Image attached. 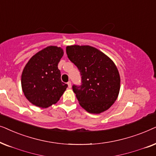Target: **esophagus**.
<instances>
[{"mask_svg":"<svg viewBox=\"0 0 156 156\" xmlns=\"http://www.w3.org/2000/svg\"><path fill=\"white\" fill-rule=\"evenodd\" d=\"M68 88H71V82L70 81H69V82H68Z\"/></svg>","mask_w":156,"mask_h":156,"instance_id":"34e87169","label":"esophagus"}]
</instances>
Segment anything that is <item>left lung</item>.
I'll return each instance as SVG.
<instances>
[{
	"instance_id": "left-lung-1",
	"label": "left lung",
	"mask_w": 156,
	"mask_h": 156,
	"mask_svg": "<svg viewBox=\"0 0 156 156\" xmlns=\"http://www.w3.org/2000/svg\"><path fill=\"white\" fill-rule=\"evenodd\" d=\"M68 58L82 76V85L73 86L79 104L87 112L100 114L118 98L120 77L114 62L102 51L90 45H68Z\"/></svg>"
}]
</instances>
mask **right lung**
<instances>
[{
  "mask_svg": "<svg viewBox=\"0 0 156 156\" xmlns=\"http://www.w3.org/2000/svg\"><path fill=\"white\" fill-rule=\"evenodd\" d=\"M61 47L50 45L38 51L25 66L21 86L29 102L46 108L55 104L67 88L61 80L58 64L63 55Z\"/></svg>",
  "mask_w": 156,
  "mask_h": 156,
  "instance_id": "obj_1",
  "label": "right lung"
}]
</instances>
